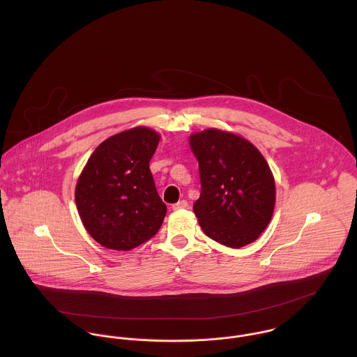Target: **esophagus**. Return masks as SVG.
Listing matches in <instances>:
<instances>
[{"mask_svg": "<svg viewBox=\"0 0 357 357\" xmlns=\"http://www.w3.org/2000/svg\"><path fill=\"white\" fill-rule=\"evenodd\" d=\"M187 206H188L187 201H178L177 204H174L172 206V208H173V210H181V208H185Z\"/></svg>", "mask_w": 357, "mask_h": 357, "instance_id": "esophagus-1", "label": "esophagus"}]
</instances>
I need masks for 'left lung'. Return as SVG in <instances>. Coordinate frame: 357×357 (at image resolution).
Wrapping results in <instances>:
<instances>
[{
	"label": "left lung",
	"instance_id": "1",
	"mask_svg": "<svg viewBox=\"0 0 357 357\" xmlns=\"http://www.w3.org/2000/svg\"><path fill=\"white\" fill-rule=\"evenodd\" d=\"M188 142L199 162L202 191L194 213L204 235L232 249L253 243L271 222L276 202L268 162L232 132L208 128Z\"/></svg>",
	"mask_w": 357,
	"mask_h": 357
}]
</instances>
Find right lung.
Wrapping results in <instances>:
<instances>
[{"instance_id":"right-lung-1","label":"right lung","mask_w":357,"mask_h":357,"mask_svg":"<svg viewBox=\"0 0 357 357\" xmlns=\"http://www.w3.org/2000/svg\"><path fill=\"white\" fill-rule=\"evenodd\" d=\"M160 135L147 126L116 133L91 155L75 185L88 234L102 248L128 252L151 239L166 215L150 160Z\"/></svg>"}]
</instances>
